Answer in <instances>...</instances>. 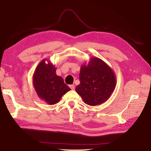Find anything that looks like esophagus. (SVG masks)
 I'll use <instances>...</instances> for the list:
<instances>
[{
	"mask_svg": "<svg viewBox=\"0 0 151 151\" xmlns=\"http://www.w3.org/2000/svg\"><path fill=\"white\" fill-rule=\"evenodd\" d=\"M70 88H71V90H75V85L74 84H71V85H70Z\"/></svg>",
	"mask_w": 151,
	"mask_h": 151,
	"instance_id": "1",
	"label": "esophagus"
}]
</instances>
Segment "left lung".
<instances>
[{
  "instance_id": "1",
  "label": "left lung",
  "mask_w": 151,
  "mask_h": 151,
  "mask_svg": "<svg viewBox=\"0 0 151 151\" xmlns=\"http://www.w3.org/2000/svg\"><path fill=\"white\" fill-rule=\"evenodd\" d=\"M79 79L80 84L76 88V92L84 103L92 106L107 101L115 90L116 83L111 68L97 57H91L87 65H81Z\"/></svg>"
}]
</instances>
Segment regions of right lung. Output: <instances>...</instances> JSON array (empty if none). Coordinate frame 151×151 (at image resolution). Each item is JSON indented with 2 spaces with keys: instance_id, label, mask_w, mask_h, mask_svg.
Returning <instances> with one entry per match:
<instances>
[{
  "instance_id": "1",
  "label": "right lung",
  "mask_w": 151,
  "mask_h": 151,
  "mask_svg": "<svg viewBox=\"0 0 151 151\" xmlns=\"http://www.w3.org/2000/svg\"><path fill=\"white\" fill-rule=\"evenodd\" d=\"M56 68L49 60L43 59L36 67L32 84L38 97L49 105L60 102L63 95L70 90L63 79L56 73Z\"/></svg>"
}]
</instances>
